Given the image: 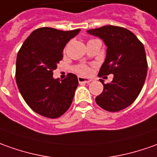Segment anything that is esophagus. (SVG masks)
Wrapping results in <instances>:
<instances>
[{
  "label": "esophagus",
  "instance_id": "esophagus-1",
  "mask_svg": "<svg viewBox=\"0 0 157 157\" xmlns=\"http://www.w3.org/2000/svg\"><path fill=\"white\" fill-rule=\"evenodd\" d=\"M78 82H79V83H85V84H88L90 82H91V79H90V78H84V77H78Z\"/></svg>",
  "mask_w": 157,
  "mask_h": 157
}]
</instances>
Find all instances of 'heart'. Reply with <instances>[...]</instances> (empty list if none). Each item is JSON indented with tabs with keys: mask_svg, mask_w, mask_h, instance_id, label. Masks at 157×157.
<instances>
[{
	"mask_svg": "<svg viewBox=\"0 0 157 157\" xmlns=\"http://www.w3.org/2000/svg\"><path fill=\"white\" fill-rule=\"evenodd\" d=\"M75 71L81 75H86L89 72V67L85 65H79L75 67Z\"/></svg>",
	"mask_w": 157,
	"mask_h": 157,
	"instance_id": "1",
	"label": "heart"
}]
</instances>
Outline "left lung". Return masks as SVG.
I'll return each mask as SVG.
<instances>
[{
  "instance_id": "8db88e82",
  "label": "left lung",
  "mask_w": 157,
  "mask_h": 157,
  "mask_svg": "<svg viewBox=\"0 0 157 157\" xmlns=\"http://www.w3.org/2000/svg\"><path fill=\"white\" fill-rule=\"evenodd\" d=\"M87 32L100 37L107 46L105 61L98 76L113 74L110 84L100 79L103 90L96 101L107 111H121L136 100L144 84L148 68L144 47L132 31L123 27L105 25Z\"/></svg>"
}]
</instances>
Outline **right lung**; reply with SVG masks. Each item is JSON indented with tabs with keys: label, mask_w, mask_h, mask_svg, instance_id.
Listing matches in <instances>:
<instances>
[{
	"label": "right lung",
	"mask_w": 157,
	"mask_h": 157,
	"mask_svg": "<svg viewBox=\"0 0 157 157\" xmlns=\"http://www.w3.org/2000/svg\"><path fill=\"white\" fill-rule=\"evenodd\" d=\"M80 29L60 31L38 28L24 42L16 60V83L31 109L44 117L61 116L72 104L78 85V78L68 73L63 80L53 78V71L62 60L66 44Z\"/></svg>",
	"instance_id": "add662e5"
}]
</instances>
